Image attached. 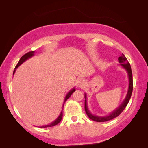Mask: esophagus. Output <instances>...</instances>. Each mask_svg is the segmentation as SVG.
Returning <instances> with one entry per match:
<instances>
[{
	"label": "esophagus",
	"instance_id": "34e87169",
	"mask_svg": "<svg viewBox=\"0 0 148 148\" xmlns=\"http://www.w3.org/2000/svg\"><path fill=\"white\" fill-rule=\"evenodd\" d=\"M85 85H86V82H85V80L83 79H80L78 80L77 86L79 87L82 88V87H84Z\"/></svg>",
	"mask_w": 148,
	"mask_h": 148
}]
</instances>
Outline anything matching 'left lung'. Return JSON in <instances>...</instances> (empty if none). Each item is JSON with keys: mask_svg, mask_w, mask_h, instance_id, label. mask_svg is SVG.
Here are the masks:
<instances>
[{"mask_svg": "<svg viewBox=\"0 0 148 148\" xmlns=\"http://www.w3.org/2000/svg\"><path fill=\"white\" fill-rule=\"evenodd\" d=\"M118 60H119V62L120 63L121 65L123 66V67H124V69H125V70L127 71V74H128V77H129V80L128 92H127L126 98H125V100H123L122 104H121L120 106L116 109V110L113 111L112 112H111L110 114L108 115V116H96V115L92 114V113L90 112V110H89L88 106H87V100H86L87 95L86 94H85V110H86V114L88 116L89 118L92 119L93 121H96V122H106V121L112 120V119L116 118V117L119 116V115L121 114V112L125 110V107L127 106V105L128 104L129 100H130L131 98V94H132L133 75H132V71H131L130 64H129V62L127 61V58L125 57V56L123 54H122V55L121 56H119Z\"/></svg>", "mask_w": 148, "mask_h": 148, "instance_id": "1", "label": "left lung"}]
</instances>
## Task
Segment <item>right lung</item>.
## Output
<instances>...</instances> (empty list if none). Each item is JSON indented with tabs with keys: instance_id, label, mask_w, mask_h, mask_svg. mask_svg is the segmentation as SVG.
Instances as JSON below:
<instances>
[{
	"instance_id": "1",
	"label": "right lung",
	"mask_w": 148,
	"mask_h": 148,
	"mask_svg": "<svg viewBox=\"0 0 148 148\" xmlns=\"http://www.w3.org/2000/svg\"><path fill=\"white\" fill-rule=\"evenodd\" d=\"M34 52H35V51L29 52H27V53H26V54H24L23 56H21V58H20L19 61L18 62L17 64V65H16V66H15V70H14V71H13V74L15 73V71H16V69H17V68L18 67V66H19L22 63H23V62H25L26 60H27L28 58L32 57V56H33L34 55ZM75 88H74L73 89H72L71 90H70L69 92L67 93V94L66 95L65 98H64V102H63V106H62V107L64 106V103H65L66 101L67 100V99H69V98H70V96H71V94L75 92ZM62 110L61 111V112H60V114L59 116H58V118L56 119L55 121H53V122H52V123H50V125H45V126H41V127H40V128H46V127H50L55 126V125L58 124V123H59L60 122V121H61V119H62Z\"/></svg>"
}]
</instances>
